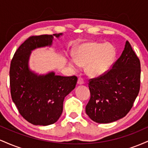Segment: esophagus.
I'll list each match as a JSON object with an SVG mask.
<instances>
[{"instance_id": "esophagus-1", "label": "esophagus", "mask_w": 148, "mask_h": 148, "mask_svg": "<svg viewBox=\"0 0 148 148\" xmlns=\"http://www.w3.org/2000/svg\"><path fill=\"white\" fill-rule=\"evenodd\" d=\"M77 83H78V84H79V85L84 84V79H83V78H81V77H79V79H78Z\"/></svg>"}]
</instances>
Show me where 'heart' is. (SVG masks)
I'll return each mask as SVG.
<instances>
[{
    "label": "heart",
    "mask_w": 148,
    "mask_h": 148,
    "mask_svg": "<svg viewBox=\"0 0 148 148\" xmlns=\"http://www.w3.org/2000/svg\"><path fill=\"white\" fill-rule=\"evenodd\" d=\"M116 55L115 47L111 44L86 42L76 49L75 58L69 60L72 69H79L87 65L86 69L91 76H99L111 67Z\"/></svg>",
    "instance_id": "1"
}]
</instances>
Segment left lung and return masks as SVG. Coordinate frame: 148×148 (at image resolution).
<instances>
[{"mask_svg": "<svg viewBox=\"0 0 148 148\" xmlns=\"http://www.w3.org/2000/svg\"><path fill=\"white\" fill-rule=\"evenodd\" d=\"M140 86V60L128 41L112 68L89 80L90 98L86 112L97 123H110L130 112Z\"/></svg>", "mask_w": 148, "mask_h": 148, "instance_id": "obj_1", "label": "left lung"}]
</instances>
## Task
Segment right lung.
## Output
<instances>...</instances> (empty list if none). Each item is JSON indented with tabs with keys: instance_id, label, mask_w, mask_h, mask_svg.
<instances>
[{
	"instance_id": "obj_1",
	"label": "right lung",
	"mask_w": 148,
	"mask_h": 148,
	"mask_svg": "<svg viewBox=\"0 0 148 148\" xmlns=\"http://www.w3.org/2000/svg\"><path fill=\"white\" fill-rule=\"evenodd\" d=\"M62 33L28 37L15 52L10 68L12 99L25 120L35 125H52L62 113L64 99L75 88L77 77L56 75L53 72L38 75L30 70L31 51L50 47L53 36Z\"/></svg>"
}]
</instances>
